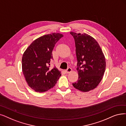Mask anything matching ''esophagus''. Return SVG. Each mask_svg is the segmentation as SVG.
Listing matches in <instances>:
<instances>
[{"instance_id":"esophagus-1","label":"esophagus","mask_w":126,"mask_h":126,"mask_svg":"<svg viewBox=\"0 0 126 126\" xmlns=\"http://www.w3.org/2000/svg\"><path fill=\"white\" fill-rule=\"evenodd\" d=\"M72 69L70 67H68L66 70H65V72H66L67 74H68V73H70V72H72Z\"/></svg>"}]
</instances>
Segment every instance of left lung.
<instances>
[{"instance_id": "1", "label": "left lung", "mask_w": 126, "mask_h": 126, "mask_svg": "<svg viewBox=\"0 0 126 126\" xmlns=\"http://www.w3.org/2000/svg\"><path fill=\"white\" fill-rule=\"evenodd\" d=\"M76 45L78 80L73 83L76 89L83 92L94 90L100 82L106 70V59L94 38L86 33L70 32Z\"/></svg>"}]
</instances>
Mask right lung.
<instances>
[{
	"label": "right lung",
	"mask_w": 126,
	"mask_h": 126,
	"mask_svg": "<svg viewBox=\"0 0 126 126\" xmlns=\"http://www.w3.org/2000/svg\"><path fill=\"white\" fill-rule=\"evenodd\" d=\"M63 37L59 33L42 36L26 49L22 57V71L27 84L37 92H44L55 85L61 72L54 67L49 69L52 52L56 43Z\"/></svg>",
	"instance_id": "obj_1"
}]
</instances>
